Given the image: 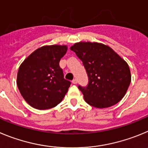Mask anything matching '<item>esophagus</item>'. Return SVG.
<instances>
[{"instance_id": "1", "label": "esophagus", "mask_w": 148, "mask_h": 148, "mask_svg": "<svg viewBox=\"0 0 148 148\" xmlns=\"http://www.w3.org/2000/svg\"><path fill=\"white\" fill-rule=\"evenodd\" d=\"M72 83L73 84H77V79H74L72 80Z\"/></svg>"}]
</instances>
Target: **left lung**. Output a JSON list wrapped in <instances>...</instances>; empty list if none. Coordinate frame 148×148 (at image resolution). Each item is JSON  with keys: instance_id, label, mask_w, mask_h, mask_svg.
I'll use <instances>...</instances> for the list:
<instances>
[{"instance_id": "1", "label": "left lung", "mask_w": 148, "mask_h": 148, "mask_svg": "<svg viewBox=\"0 0 148 148\" xmlns=\"http://www.w3.org/2000/svg\"><path fill=\"white\" fill-rule=\"evenodd\" d=\"M70 49L82 61L88 77L87 87H78L85 101L97 108L118 103L131 81L127 62L111 48L99 42H76Z\"/></svg>"}]
</instances>
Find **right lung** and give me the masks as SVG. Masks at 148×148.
Listing matches in <instances>:
<instances>
[{"label": "right lung", "instance_id": "obj_1", "mask_svg": "<svg viewBox=\"0 0 148 148\" xmlns=\"http://www.w3.org/2000/svg\"><path fill=\"white\" fill-rule=\"evenodd\" d=\"M67 49L66 45L42 46L20 66L17 85L23 99L34 108H51L64 98L71 82L64 79L59 63Z\"/></svg>", "mask_w": 148, "mask_h": 148}]
</instances>
